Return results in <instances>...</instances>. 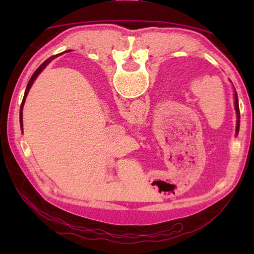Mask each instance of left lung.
<instances>
[{
    "label": "left lung",
    "instance_id": "obj_1",
    "mask_svg": "<svg viewBox=\"0 0 254 254\" xmlns=\"http://www.w3.org/2000/svg\"><path fill=\"white\" fill-rule=\"evenodd\" d=\"M234 106H235V112H236V134L239 133L240 128V109H239V100H238V94L234 88Z\"/></svg>",
    "mask_w": 254,
    "mask_h": 254
}]
</instances>
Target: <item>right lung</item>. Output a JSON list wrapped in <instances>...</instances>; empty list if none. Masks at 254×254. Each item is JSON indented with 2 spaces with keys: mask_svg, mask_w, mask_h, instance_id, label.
I'll list each match as a JSON object with an SVG mask.
<instances>
[{
  "mask_svg": "<svg viewBox=\"0 0 254 254\" xmlns=\"http://www.w3.org/2000/svg\"><path fill=\"white\" fill-rule=\"evenodd\" d=\"M64 53H65V51H64ZM64 53H60V54H57V55H54V56H51V57H49V58L47 59V60H45V62L42 63L41 65L37 68V70L33 72V75L31 76V78H30L29 83H28V85H27V88H25V92H24V96H23L22 103H21V106H20V127H21V130H22V131H23V123H22V122H23V121H22L23 113H22V111H23V105H24L25 98H27V95H28V93H29V91H30V88H31V86H32V84L34 83V80L37 79V77L39 76L40 72L45 69V68L47 67V65H48V64H49L50 62H53V60H54L55 58H57L58 56L63 55Z\"/></svg>",
  "mask_w": 254,
  "mask_h": 254,
  "instance_id": "right-lung-1",
  "label": "right lung"
}]
</instances>
